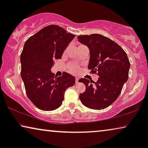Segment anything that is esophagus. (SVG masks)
Listing matches in <instances>:
<instances>
[{"label": "esophagus", "mask_w": 148, "mask_h": 148, "mask_svg": "<svg viewBox=\"0 0 148 148\" xmlns=\"http://www.w3.org/2000/svg\"><path fill=\"white\" fill-rule=\"evenodd\" d=\"M75 83H76V84H78V83H79V79L78 78H75Z\"/></svg>", "instance_id": "34e87169"}]
</instances>
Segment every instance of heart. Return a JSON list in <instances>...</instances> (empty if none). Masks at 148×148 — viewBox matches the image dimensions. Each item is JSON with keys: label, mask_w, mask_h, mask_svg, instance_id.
Wrapping results in <instances>:
<instances>
[{"label": "heart", "mask_w": 148, "mask_h": 148, "mask_svg": "<svg viewBox=\"0 0 148 148\" xmlns=\"http://www.w3.org/2000/svg\"><path fill=\"white\" fill-rule=\"evenodd\" d=\"M78 70V68L77 66L76 65H75V64H71V65L70 66V71L73 73H76L77 71Z\"/></svg>", "instance_id": "obj_1"}]
</instances>
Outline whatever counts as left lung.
Returning a JSON list of instances; mask_svg holds the SVG:
<instances>
[{
	"label": "left lung",
	"mask_w": 148,
	"mask_h": 148,
	"mask_svg": "<svg viewBox=\"0 0 148 148\" xmlns=\"http://www.w3.org/2000/svg\"><path fill=\"white\" fill-rule=\"evenodd\" d=\"M78 41L90 50L88 69L98 73L97 82L82 78L79 82L86 85V91L79 94L85 106L94 110L104 109L118 98L127 82L130 62L126 52L116 42L100 34L79 36Z\"/></svg>",
	"instance_id": "8db88e82"
}]
</instances>
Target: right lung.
Here are the masks:
<instances>
[{
  "label": "right lung",
  "instance_id": "1",
  "mask_svg": "<svg viewBox=\"0 0 148 148\" xmlns=\"http://www.w3.org/2000/svg\"><path fill=\"white\" fill-rule=\"evenodd\" d=\"M75 35L63 28L50 25L27 40L20 56L21 76L26 94L40 110H54L61 106L65 90L75 78L64 72L61 77L51 72L54 60L60 59Z\"/></svg>",
  "mask_w": 148,
  "mask_h": 148
}]
</instances>
